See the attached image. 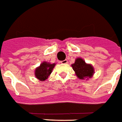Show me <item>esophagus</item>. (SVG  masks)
<instances>
[{"mask_svg":"<svg viewBox=\"0 0 122 122\" xmlns=\"http://www.w3.org/2000/svg\"><path fill=\"white\" fill-rule=\"evenodd\" d=\"M61 63H63V64H66V63H68V61L66 59H65L64 61H61Z\"/></svg>","mask_w":122,"mask_h":122,"instance_id":"esophagus-1","label":"esophagus"}]
</instances>
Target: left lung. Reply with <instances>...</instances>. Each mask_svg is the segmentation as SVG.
<instances>
[{
  "label": "left lung",
  "instance_id": "8db88e82",
  "mask_svg": "<svg viewBox=\"0 0 122 122\" xmlns=\"http://www.w3.org/2000/svg\"><path fill=\"white\" fill-rule=\"evenodd\" d=\"M71 67L75 71L76 76L81 80L91 79L95 73L93 65L86 63L81 57H77L75 63L71 65Z\"/></svg>",
  "mask_w": 122,
  "mask_h": 122
}]
</instances>
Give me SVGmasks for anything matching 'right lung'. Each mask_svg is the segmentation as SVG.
Here are the masks:
<instances>
[{"mask_svg":"<svg viewBox=\"0 0 122 122\" xmlns=\"http://www.w3.org/2000/svg\"><path fill=\"white\" fill-rule=\"evenodd\" d=\"M56 65V63H51L46 61H43L34 70V76L36 79L40 81H45L47 79L52 72L53 68Z\"/></svg>","mask_w":122,"mask_h":122,"instance_id":"right-lung-1","label":"right lung"}]
</instances>
